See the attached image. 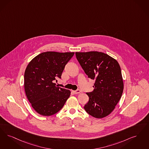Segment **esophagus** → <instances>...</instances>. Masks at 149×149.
<instances>
[{"instance_id":"obj_1","label":"esophagus","mask_w":149,"mask_h":149,"mask_svg":"<svg viewBox=\"0 0 149 149\" xmlns=\"http://www.w3.org/2000/svg\"><path fill=\"white\" fill-rule=\"evenodd\" d=\"M80 92H81V91H80V90H75V91H72V93H73L74 94H79Z\"/></svg>"}]
</instances>
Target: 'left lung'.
Segmentation results:
<instances>
[{"instance_id": "8db88e82", "label": "left lung", "mask_w": 149, "mask_h": 149, "mask_svg": "<svg viewBox=\"0 0 149 149\" xmlns=\"http://www.w3.org/2000/svg\"><path fill=\"white\" fill-rule=\"evenodd\" d=\"M79 63L89 78L95 80L94 90L84 106L91 116L101 119L115 108L123 92L124 82L118 61L107 54L98 52H76Z\"/></svg>"}]
</instances>
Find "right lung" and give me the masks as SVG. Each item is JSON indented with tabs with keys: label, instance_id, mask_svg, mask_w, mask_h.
I'll return each mask as SVG.
<instances>
[{
	"label": "right lung",
	"instance_id": "add662e5",
	"mask_svg": "<svg viewBox=\"0 0 149 149\" xmlns=\"http://www.w3.org/2000/svg\"><path fill=\"white\" fill-rule=\"evenodd\" d=\"M74 54L44 52L36 56L26 66L25 92L31 107L40 115L49 116L58 113L70 95L69 90L58 87L54 82L61 78L65 66Z\"/></svg>",
	"mask_w": 149,
	"mask_h": 149
}]
</instances>
